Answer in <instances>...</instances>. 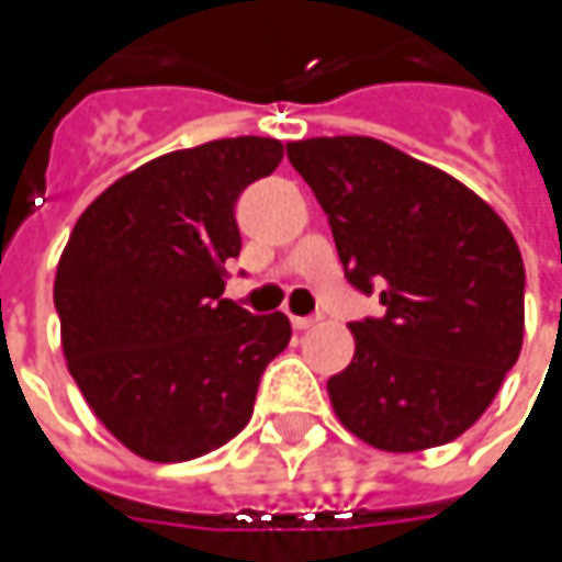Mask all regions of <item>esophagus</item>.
Returning <instances> with one entry per match:
<instances>
[{"label":"esophagus","instance_id":"1","mask_svg":"<svg viewBox=\"0 0 562 562\" xmlns=\"http://www.w3.org/2000/svg\"><path fill=\"white\" fill-rule=\"evenodd\" d=\"M291 322L296 331H310L315 325H322V315H293Z\"/></svg>","mask_w":562,"mask_h":562}]
</instances>
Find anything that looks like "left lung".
Here are the masks:
<instances>
[{
  "label": "left lung",
  "instance_id": "left-lung-1",
  "mask_svg": "<svg viewBox=\"0 0 562 562\" xmlns=\"http://www.w3.org/2000/svg\"><path fill=\"white\" fill-rule=\"evenodd\" d=\"M335 234L347 281L378 291L353 362L328 378L359 441L416 453L460 438L522 350L526 269L509 227L447 171L372 137L288 143Z\"/></svg>",
  "mask_w": 562,
  "mask_h": 562
}]
</instances>
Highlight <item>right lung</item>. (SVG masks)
I'll return each instance as SVG.
<instances>
[{"mask_svg":"<svg viewBox=\"0 0 562 562\" xmlns=\"http://www.w3.org/2000/svg\"><path fill=\"white\" fill-rule=\"evenodd\" d=\"M281 156L271 137L165 153L102 190L68 237L53 293L68 372L143 460H196L244 431L291 340L284 313L222 296L240 256L234 203Z\"/></svg>","mask_w":562,"mask_h":562,"instance_id":"add662e5","label":"right lung"}]
</instances>
